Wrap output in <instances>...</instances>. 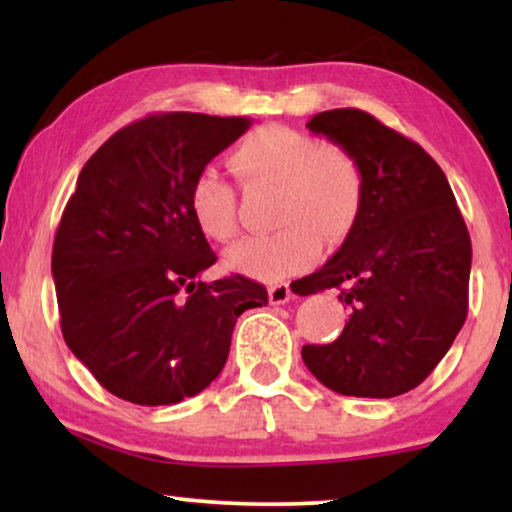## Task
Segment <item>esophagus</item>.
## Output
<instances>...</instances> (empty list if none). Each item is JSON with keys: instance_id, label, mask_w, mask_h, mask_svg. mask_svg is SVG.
Masks as SVG:
<instances>
[{"instance_id": "1", "label": "esophagus", "mask_w": 512, "mask_h": 512, "mask_svg": "<svg viewBox=\"0 0 512 512\" xmlns=\"http://www.w3.org/2000/svg\"><path fill=\"white\" fill-rule=\"evenodd\" d=\"M291 296H293V293H291V286L289 284H272L270 289H268V298H270L272 305L289 303Z\"/></svg>"}]
</instances>
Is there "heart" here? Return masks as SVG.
Returning a JSON list of instances; mask_svg holds the SVG:
<instances>
[{
  "label": "heart",
  "mask_w": 512,
  "mask_h": 512,
  "mask_svg": "<svg viewBox=\"0 0 512 512\" xmlns=\"http://www.w3.org/2000/svg\"><path fill=\"white\" fill-rule=\"evenodd\" d=\"M230 167L247 188H275L272 219L282 223L228 249L226 265L242 275L263 282L296 275L317 256V237L324 244L340 242L359 219L363 170L345 146L272 123L235 146ZM188 207L209 240L223 244L237 235L235 191L216 172L205 170L193 179Z\"/></svg>",
  "instance_id": "1"
}]
</instances>
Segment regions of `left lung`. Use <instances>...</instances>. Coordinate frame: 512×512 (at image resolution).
Instances as JSON below:
<instances>
[{
	"label": "left lung",
	"instance_id": "8db88e82",
	"mask_svg": "<svg viewBox=\"0 0 512 512\" xmlns=\"http://www.w3.org/2000/svg\"><path fill=\"white\" fill-rule=\"evenodd\" d=\"M307 128L359 158L363 205L342 247L298 284V296L340 289L352 307L340 338L305 345L303 361L342 396H401L431 375L466 321L464 216L436 160L375 116L331 109Z\"/></svg>",
	"mask_w": 512,
	"mask_h": 512
}]
</instances>
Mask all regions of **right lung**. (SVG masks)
Returning a JSON list of instances; mask_svg holds the SVG:
<instances>
[{"mask_svg": "<svg viewBox=\"0 0 512 512\" xmlns=\"http://www.w3.org/2000/svg\"><path fill=\"white\" fill-rule=\"evenodd\" d=\"M251 118L156 114L111 135L76 181L53 242L62 338L123 401L174 405L226 366L237 317L268 305L242 275L202 282L216 254L188 193Z\"/></svg>", "mask_w": 512, "mask_h": 512, "instance_id": "add662e5", "label": "right lung"}]
</instances>
